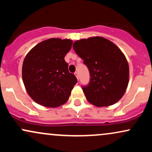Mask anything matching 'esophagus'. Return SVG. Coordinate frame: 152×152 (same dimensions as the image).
I'll use <instances>...</instances> for the list:
<instances>
[{
  "instance_id": "esophagus-1",
  "label": "esophagus",
  "mask_w": 152,
  "mask_h": 152,
  "mask_svg": "<svg viewBox=\"0 0 152 152\" xmlns=\"http://www.w3.org/2000/svg\"><path fill=\"white\" fill-rule=\"evenodd\" d=\"M75 76H76V78H77V79L78 80L79 79V76H78V72H76L75 73Z\"/></svg>"
}]
</instances>
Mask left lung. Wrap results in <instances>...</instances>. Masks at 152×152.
<instances>
[{
  "label": "left lung",
  "mask_w": 152,
  "mask_h": 152,
  "mask_svg": "<svg viewBox=\"0 0 152 152\" xmlns=\"http://www.w3.org/2000/svg\"><path fill=\"white\" fill-rule=\"evenodd\" d=\"M73 48L90 72L89 83L82 88L87 101L97 107L118 102L129 80L128 61L120 48L101 36L78 40Z\"/></svg>",
  "instance_id": "8db88e82"
}]
</instances>
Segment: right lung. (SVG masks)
Instances as JSON below:
<instances>
[{
  "instance_id": "right-lung-1",
  "label": "right lung",
  "mask_w": 152,
  "mask_h": 152,
  "mask_svg": "<svg viewBox=\"0 0 152 152\" xmlns=\"http://www.w3.org/2000/svg\"><path fill=\"white\" fill-rule=\"evenodd\" d=\"M72 43L70 39L49 38L36 45L26 56L23 81L28 94L40 105L56 108L69 100L77 83L64 60Z\"/></svg>"
}]
</instances>
